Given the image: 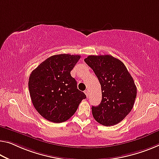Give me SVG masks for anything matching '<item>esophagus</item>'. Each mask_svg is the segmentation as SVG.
<instances>
[{
    "instance_id": "obj_1",
    "label": "esophagus",
    "mask_w": 159,
    "mask_h": 159,
    "mask_svg": "<svg viewBox=\"0 0 159 159\" xmlns=\"http://www.w3.org/2000/svg\"><path fill=\"white\" fill-rule=\"evenodd\" d=\"M84 94H86L87 97H88V91H87V90H85V91H84Z\"/></svg>"
}]
</instances>
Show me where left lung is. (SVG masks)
I'll return each mask as SVG.
<instances>
[{"label":"left lung","instance_id":"1","mask_svg":"<svg viewBox=\"0 0 159 159\" xmlns=\"http://www.w3.org/2000/svg\"><path fill=\"white\" fill-rule=\"evenodd\" d=\"M84 62L93 70L101 84L102 102L98 106H92V115L102 125H115L134 107L136 87L133 78L124 63L111 55H89Z\"/></svg>","mask_w":159,"mask_h":159}]
</instances>
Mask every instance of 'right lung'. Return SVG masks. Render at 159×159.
Returning a JSON list of instances; mask_svg holds the SVG:
<instances>
[{"instance_id": "add662e5", "label": "right lung", "mask_w": 159, "mask_h": 159, "mask_svg": "<svg viewBox=\"0 0 159 159\" xmlns=\"http://www.w3.org/2000/svg\"><path fill=\"white\" fill-rule=\"evenodd\" d=\"M80 57L70 54L51 56L31 72L28 88L32 102L47 120L55 123L68 120L87 97L70 75Z\"/></svg>"}]
</instances>
